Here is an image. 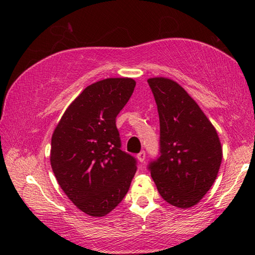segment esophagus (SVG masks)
Returning <instances> with one entry per match:
<instances>
[{"label":"esophagus","instance_id":"esophagus-1","mask_svg":"<svg viewBox=\"0 0 255 255\" xmlns=\"http://www.w3.org/2000/svg\"><path fill=\"white\" fill-rule=\"evenodd\" d=\"M145 156H146V153H145V151H142V152H139L138 154H137V159L139 160V162H144Z\"/></svg>","mask_w":255,"mask_h":255}]
</instances>
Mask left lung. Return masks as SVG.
I'll return each instance as SVG.
<instances>
[{
    "label": "left lung",
    "instance_id": "obj_1",
    "mask_svg": "<svg viewBox=\"0 0 255 255\" xmlns=\"http://www.w3.org/2000/svg\"><path fill=\"white\" fill-rule=\"evenodd\" d=\"M160 119V156L148 170L164 201L180 209L199 203L215 183L222 160L216 128L179 84L147 79Z\"/></svg>",
    "mask_w": 255,
    "mask_h": 255
}]
</instances>
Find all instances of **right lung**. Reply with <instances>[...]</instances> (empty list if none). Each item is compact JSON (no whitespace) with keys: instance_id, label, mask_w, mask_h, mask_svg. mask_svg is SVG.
I'll list each match as a JSON object with an SVG mask.
<instances>
[{"instance_id":"obj_1","label":"right lung","mask_w":255,"mask_h":255,"mask_svg":"<svg viewBox=\"0 0 255 255\" xmlns=\"http://www.w3.org/2000/svg\"><path fill=\"white\" fill-rule=\"evenodd\" d=\"M136 82L107 78L77 96L54 129L51 165L60 187L77 208L92 217L111 212L126 195L137 161L121 149L116 118Z\"/></svg>"}]
</instances>
